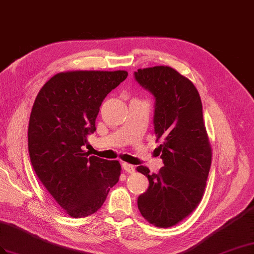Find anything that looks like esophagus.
Wrapping results in <instances>:
<instances>
[{
	"label": "esophagus",
	"instance_id": "esophagus-1",
	"mask_svg": "<svg viewBox=\"0 0 254 254\" xmlns=\"http://www.w3.org/2000/svg\"><path fill=\"white\" fill-rule=\"evenodd\" d=\"M122 168L123 170H125L127 173H133L134 171H135V168H134V166L133 165H131V164H128V163H125V162H123L122 163Z\"/></svg>",
	"mask_w": 254,
	"mask_h": 254
}]
</instances>
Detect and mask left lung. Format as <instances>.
<instances>
[{
	"instance_id": "8db88e82",
	"label": "left lung",
	"mask_w": 254,
	"mask_h": 254,
	"mask_svg": "<svg viewBox=\"0 0 254 254\" xmlns=\"http://www.w3.org/2000/svg\"><path fill=\"white\" fill-rule=\"evenodd\" d=\"M134 78L154 99V133L162 139L157 150L164 164L158 174L137 167L149 180L137 206L148 222L170 227L189 216L205 190L211 149L203 106L194 84L170 66L138 69Z\"/></svg>"
}]
</instances>
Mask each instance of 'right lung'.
<instances>
[{
	"instance_id": "add662e5",
	"label": "right lung",
	"mask_w": 254,
	"mask_h": 254,
	"mask_svg": "<svg viewBox=\"0 0 254 254\" xmlns=\"http://www.w3.org/2000/svg\"><path fill=\"white\" fill-rule=\"evenodd\" d=\"M127 71L75 70L59 73L38 92L29 121L32 166L44 187L70 217L94 213L119 180L118 161L82 150L110 91Z\"/></svg>"
}]
</instances>
